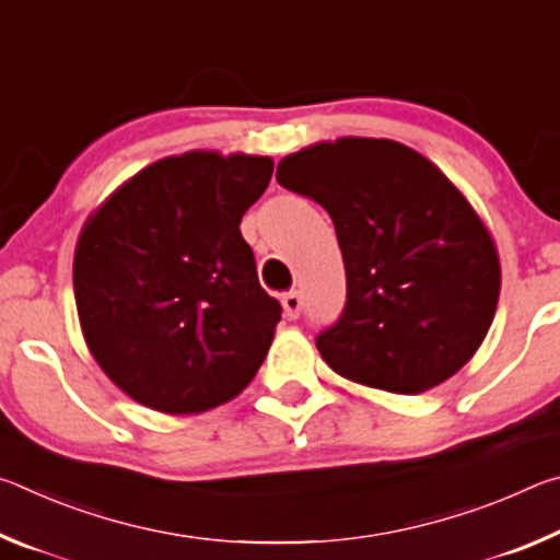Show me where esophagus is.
I'll return each instance as SVG.
<instances>
[{
  "mask_svg": "<svg viewBox=\"0 0 560 560\" xmlns=\"http://www.w3.org/2000/svg\"><path fill=\"white\" fill-rule=\"evenodd\" d=\"M281 303H283V314H287V318H299V314H301V306H303V301H301V293H299V291H289V293H283Z\"/></svg>",
  "mask_w": 560,
  "mask_h": 560,
  "instance_id": "34e87169",
  "label": "esophagus"
}]
</instances>
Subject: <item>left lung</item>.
Masks as SVG:
<instances>
[{"instance_id":"left-lung-1","label":"left lung","mask_w":560,"mask_h":560,"mask_svg":"<svg viewBox=\"0 0 560 560\" xmlns=\"http://www.w3.org/2000/svg\"><path fill=\"white\" fill-rule=\"evenodd\" d=\"M277 179L330 214L346 306L316 336L348 381L417 395L477 353L497 314L494 240L428 158L385 138H338L279 163Z\"/></svg>"}]
</instances>
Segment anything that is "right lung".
Instances as JSON below:
<instances>
[{
    "label": "right lung",
    "instance_id": "right-lung-1",
    "mask_svg": "<svg viewBox=\"0 0 560 560\" xmlns=\"http://www.w3.org/2000/svg\"><path fill=\"white\" fill-rule=\"evenodd\" d=\"M271 173L261 155L163 158L83 224L73 257L83 338L136 402L205 412L257 375L281 306L261 289L240 222Z\"/></svg>",
    "mask_w": 560,
    "mask_h": 560
}]
</instances>
